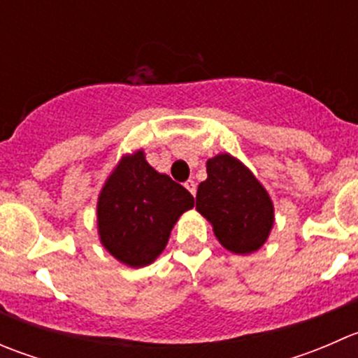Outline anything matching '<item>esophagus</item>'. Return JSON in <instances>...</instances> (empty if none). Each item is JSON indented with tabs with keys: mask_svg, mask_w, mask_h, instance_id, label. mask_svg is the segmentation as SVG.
I'll return each instance as SVG.
<instances>
[{
	"mask_svg": "<svg viewBox=\"0 0 358 358\" xmlns=\"http://www.w3.org/2000/svg\"><path fill=\"white\" fill-rule=\"evenodd\" d=\"M185 189L189 190V192L192 194V196H196L197 187H196V182H194V180H189V182H185Z\"/></svg>",
	"mask_w": 358,
	"mask_h": 358,
	"instance_id": "obj_1",
	"label": "esophagus"
}]
</instances>
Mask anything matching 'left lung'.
Segmentation results:
<instances>
[{
    "mask_svg": "<svg viewBox=\"0 0 358 358\" xmlns=\"http://www.w3.org/2000/svg\"><path fill=\"white\" fill-rule=\"evenodd\" d=\"M196 209L211 223L215 237L234 255H251L268 241L275 223L270 194L241 159L216 154L206 162Z\"/></svg>",
    "mask_w": 358,
    "mask_h": 358,
    "instance_id": "1",
    "label": "left lung"
}]
</instances>
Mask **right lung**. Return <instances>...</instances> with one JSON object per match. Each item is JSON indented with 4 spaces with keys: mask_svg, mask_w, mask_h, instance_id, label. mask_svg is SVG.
Instances as JSON below:
<instances>
[{
    "mask_svg": "<svg viewBox=\"0 0 358 358\" xmlns=\"http://www.w3.org/2000/svg\"><path fill=\"white\" fill-rule=\"evenodd\" d=\"M194 197L147 162L142 149L122 154L96 201V230L103 249L131 268L147 266L164 251Z\"/></svg>",
    "mask_w": 358,
    "mask_h": 358,
    "instance_id": "right-lung-1",
    "label": "right lung"
}]
</instances>
